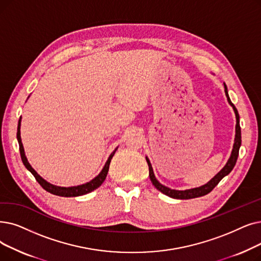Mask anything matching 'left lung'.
<instances>
[{
  "label": "left lung",
  "instance_id": "obj_1",
  "mask_svg": "<svg viewBox=\"0 0 261 261\" xmlns=\"http://www.w3.org/2000/svg\"><path fill=\"white\" fill-rule=\"evenodd\" d=\"M225 86V94H226V97H227V100L229 105L233 108V111L236 113V118H237V124H236V139H234V144H233V149H232V152H231V155L229 158V160L227 162V164H226L224 166V168L222 169V171L217 175L214 176L209 182L205 186L202 187H199V188H195V189H191V190H186V191H178V190H172L169 189L163 185H161L159 181L155 179L154 175H153V171H152V167H151V164L148 160V158H146V161L147 163H148V167H149V177H150V180L152 185L160 191L162 192L163 194L169 196V197H173V198H177V199H190V198H195V197H200V196H203L206 195L208 193H210V192L217 187L219 185L220 181L225 177L227 176L231 171L232 168L234 167L236 165V162H237V159H238V155H239V149H240V146H241V128H240V122H239V113H238L236 107L233 106V103L230 101L229 99V96H228V93H227V87H226V85L224 84Z\"/></svg>",
  "mask_w": 261,
  "mask_h": 261
}]
</instances>
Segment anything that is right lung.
<instances>
[{"label": "right lung", "mask_w": 261, "mask_h": 261, "mask_svg": "<svg viewBox=\"0 0 261 261\" xmlns=\"http://www.w3.org/2000/svg\"><path fill=\"white\" fill-rule=\"evenodd\" d=\"M20 121H21V119H19V123H18L17 139H18V142H19V149H20V154H21L22 162H23L24 166L33 174V176L35 177V179L37 180V182H38L44 190H46L47 192H49V193H51V194L58 195V196L73 197V196H80V195L87 194V193H89V192H92V191L96 190L97 188H99L101 185H102L105 179L107 178L111 160H112L113 155H114L116 149H115L114 151H113V152L111 153V155L109 156L108 161H107V163H106V165H105L102 171H101V173H100L96 178H94L92 181H89V182H87V184H85V185H82V186H77V187H70V188L56 187V186H53V185L47 182V181L44 180V179H42L35 171H34L33 167H32V166L30 165V163L28 162V159H27V156H25L24 149H23V145H22L21 137H20Z\"/></svg>", "instance_id": "add662e5"}]
</instances>
